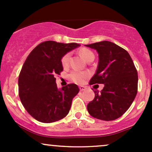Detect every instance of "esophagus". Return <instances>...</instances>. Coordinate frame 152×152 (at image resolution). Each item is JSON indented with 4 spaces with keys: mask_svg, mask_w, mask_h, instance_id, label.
Returning a JSON list of instances; mask_svg holds the SVG:
<instances>
[{
    "mask_svg": "<svg viewBox=\"0 0 152 152\" xmlns=\"http://www.w3.org/2000/svg\"><path fill=\"white\" fill-rule=\"evenodd\" d=\"M79 89H80V91H84V90H86V86H79Z\"/></svg>",
    "mask_w": 152,
    "mask_h": 152,
    "instance_id": "1",
    "label": "esophagus"
}]
</instances>
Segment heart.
Returning a JSON list of instances; mask_svg holds the SVG:
<instances>
[{"label": "heart", "mask_w": 152, "mask_h": 152, "mask_svg": "<svg viewBox=\"0 0 152 152\" xmlns=\"http://www.w3.org/2000/svg\"><path fill=\"white\" fill-rule=\"evenodd\" d=\"M79 53L81 57L84 58V61H86V62L91 58H94V54L93 53V52L87 48H82L79 51ZM70 57H71L70 53H66L63 56L62 59H61V63H62L63 66L64 67L68 66V63H69ZM89 73L88 72H82V71H73L70 73V78L73 81L77 83V84H83L85 80L89 77Z\"/></svg>", "instance_id": "heart-1"}]
</instances>
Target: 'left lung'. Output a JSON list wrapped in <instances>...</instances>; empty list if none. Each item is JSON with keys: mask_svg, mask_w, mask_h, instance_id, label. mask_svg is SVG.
<instances>
[{"mask_svg": "<svg viewBox=\"0 0 152 152\" xmlns=\"http://www.w3.org/2000/svg\"><path fill=\"white\" fill-rule=\"evenodd\" d=\"M96 50L99 63L90 85L103 84L101 92L87 105L91 116L102 121H113L122 116L131 105L138 91V73L129 53L109 41L86 45Z\"/></svg>", "mask_w": 152, "mask_h": 152, "instance_id": "8db88e82", "label": "left lung"}]
</instances>
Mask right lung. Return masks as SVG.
<instances>
[{
  "mask_svg": "<svg viewBox=\"0 0 152 152\" xmlns=\"http://www.w3.org/2000/svg\"><path fill=\"white\" fill-rule=\"evenodd\" d=\"M79 45L77 43L43 42L25 61L19 76V95L26 110L37 121L56 122L69 113L79 87L69 84L58 90L55 77L63 70V56Z\"/></svg>",
  "mask_w": 152,
  "mask_h": 152,
  "instance_id": "obj_1",
  "label": "right lung"
}]
</instances>
